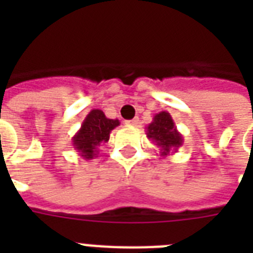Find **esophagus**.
Instances as JSON below:
<instances>
[{
    "label": "esophagus",
    "instance_id": "esophagus-1",
    "mask_svg": "<svg viewBox=\"0 0 253 253\" xmlns=\"http://www.w3.org/2000/svg\"><path fill=\"white\" fill-rule=\"evenodd\" d=\"M138 123H139V118H134V119H131V121H126L127 126H136Z\"/></svg>",
    "mask_w": 253,
    "mask_h": 253
}]
</instances>
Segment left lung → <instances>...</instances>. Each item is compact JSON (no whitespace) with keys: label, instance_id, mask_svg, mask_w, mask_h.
I'll use <instances>...</instances> for the list:
<instances>
[{"label":"left lung","instance_id":"left-lung-1","mask_svg":"<svg viewBox=\"0 0 253 253\" xmlns=\"http://www.w3.org/2000/svg\"><path fill=\"white\" fill-rule=\"evenodd\" d=\"M147 138L159 147L160 156L167 158L174 154L182 146L184 136L178 132L174 121L168 111H160L155 115L152 122L146 127Z\"/></svg>","mask_w":253,"mask_h":253}]
</instances>
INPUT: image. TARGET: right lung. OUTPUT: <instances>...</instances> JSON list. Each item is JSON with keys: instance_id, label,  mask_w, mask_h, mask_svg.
I'll list each match as a JSON object with an SVG mask.
<instances>
[{"instance_id": "add662e5", "label": "right lung", "mask_w": 253, "mask_h": 253, "mask_svg": "<svg viewBox=\"0 0 253 253\" xmlns=\"http://www.w3.org/2000/svg\"><path fill=\"white\" fill-rule=\"evenodd\" d=\"M119 126L118 119L106 118L99 109H93L85 117L80 130L72 138V146L85 160L97 158L98 147L102 143L109 142L110 132Z\"/></svg>"}]
</instances>
